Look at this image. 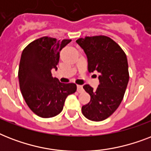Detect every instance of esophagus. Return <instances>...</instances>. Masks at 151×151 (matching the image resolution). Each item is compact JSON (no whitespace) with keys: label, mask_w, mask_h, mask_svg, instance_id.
I'll list each match as a JSON object with an SVG mask.
<instances>
[{"label":"esophagus","mask_w":151,"mask_h":151,"mask_svg":"<svg viewBox=\"0 0 151 151\" xmlns=\"http://www.w3.org/2000/svg\"><path fill=\"white\" fill-rule=\"evenodd\" d=\"M77 88H78V92H82L83 91H84V88H83L82 85H78V86H77Z\"/></svg>","instance_id":"obj_1"}]
</instances>
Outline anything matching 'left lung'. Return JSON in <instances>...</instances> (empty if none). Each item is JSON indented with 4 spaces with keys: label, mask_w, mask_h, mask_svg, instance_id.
Here are the masks:
<instances>
[{
    "label": "left lung",
    "mask_w": 151,
    "mask_h": 151,
    "mask_svg": "<svg viewBox=\"0 0 151 151\" xmlns=\"http://www.w3.org/2000/svg\"><path fill=\"white\" fill-rule=\"evenodd\" d=\"M76 42L87 55L88 72L99 73L96 89L89 85L83 86L91 99L81 111L88 119L101 122L117 110L124 98L129 80L126 55L119 45L103 35L85 37Z\"/></svg>",
    "instance_id": "left-lung-1"
}]
</instances>
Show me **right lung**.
<instances>
[{"mask_svg":"<svg viewBox=\"0 0 151 151\" xmlns=\"http://www.w3.org/2000/svg\"><path fill=\"white\" fill-rule=\"evenodd\" d=\"M70 41L42 37L22 51L18 73L20 90L27 106L39 117L59 114L66 97L77 90L74 83L59 82L52 74V69L57 70L59 52Z\"/></svg>","mask_w":151,"mask_h":151,"instance_id":"right-lung-1","label":"right lung"}]
</instances>
